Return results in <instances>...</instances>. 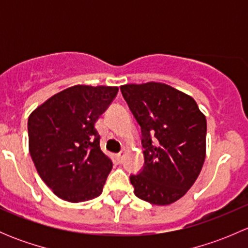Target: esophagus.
I'll return each mask as SVG.
<instances>
[{
    "label": "esophagus",
    "instance_id": "34e87169",
    "mask_svg": "<svg viewBox=\"0 0 248 248\" xmlns=\"http://www.w3.org/2000/svg\"><path fill=\"white\" fill-rule=\"evenodd\" d=\"M124 152H120V154L117 155V159H119L120 163H122V161H124Z\"/></svg>",
    "mask_w": 248,
    "mask_h": 248
}]
</instances>
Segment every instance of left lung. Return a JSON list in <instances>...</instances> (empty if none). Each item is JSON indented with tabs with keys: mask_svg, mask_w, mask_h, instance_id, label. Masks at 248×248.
Returning a JSON list of instances; mask_svg holds the SVG:
<instances>
[{
	"mask_svg": "<svg viewBox=\"0 0 248 248\" xmlns=\"http://www.w3.org/2000/svg\"><path fill=\"white\" fill-rule=\"evenodd\" d=\"M122 96L141 128L145 164L131 175L134 194L169 205L187 193L206 155V119L193 98L162 82L127 84Z\"/></svg>",
	"mask_w": 248,
	"mask_h": 248,
	"instance_id": "obj_1",
	"label": "left lung"
}]
</instances>
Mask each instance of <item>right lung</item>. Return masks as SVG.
<instances>
[{"label":"right lung","mask_w":248,"mask_h":248,"mask_svg":"<svg viewBox=\"0 0 248 248\" xmlns=\"http://www.w3.org/2000/svg\"><path fill=\"white\" fill-rule=\"evenodd\" d=\"M117 91L116 86L76 85L30 115V155L39 176L59 198L86 202L103 191L112 162L101 150L94 124Z\"/></svg>","instance_id":"add662e5"}]
</instances>
